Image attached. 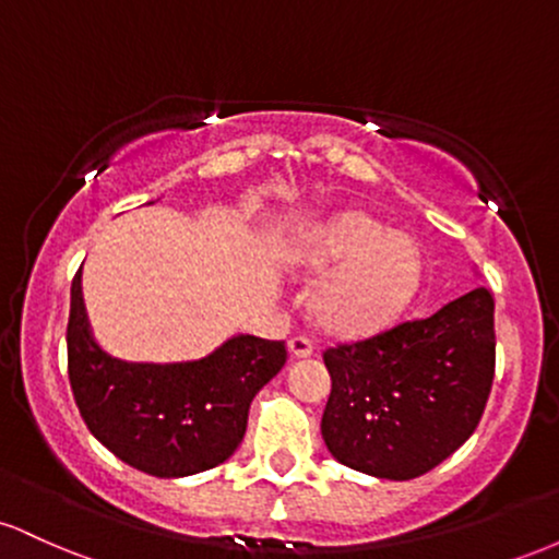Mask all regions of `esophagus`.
I'll return each mask as SVG.
<instances>
[{"instance_id":"34e87169","label":"esophagus","mask_w":559,"mask_h":559,"mask_svg":"<svg viewBox=\"0 0 559 559\" xmlns=\"http://www.w3.org/2000/svg\"><path fill=\"white\" fill-rule=\"evenodd\" d=\"M312 349H316V346H312V342L307 336L288 338V352H292L294 357H310Z\"/></svg>"}]
</instances>
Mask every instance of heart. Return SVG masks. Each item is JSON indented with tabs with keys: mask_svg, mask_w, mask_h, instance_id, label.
<instances>
[{
	"mask_svg": "<svg viewBox=\"0 0 559 559\" xmlns=\"http://www.w3.org/2000/svg\"><path fill=\"white\" fill-rule=\"evenodd\" d=\"M286 262L301 273H325L312 310L338 336H365L389 325L423 278L418 241L357 210L301 228L288 243Z\"/></svg>",
	"mask_w": 559,
	"mask_h": 559,
	"instance_id": "heart-1",
	"label": "heart"
}]
</instances>
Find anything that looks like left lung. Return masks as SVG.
<instances>
[{
    "mask_svg": "<svg viewBox=\"0 0 559 559\" xmlns=\"http://www.w3.org/2000/svg\"><path fill=\"white\" fill-rule=\"evenodd\" d=\"M493 297L473 288L433 316L323 352L331 373L320 431L352 471L409 480L476 431L493 381Z\"/></svg>",
    "mask_w": 559,
    "mask_h": 559,
    "instance_id": "obj_1",
    "label": "left lung"
}]
</instances>
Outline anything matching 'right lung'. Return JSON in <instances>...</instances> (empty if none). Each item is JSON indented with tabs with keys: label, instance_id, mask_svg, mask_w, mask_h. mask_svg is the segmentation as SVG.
Returning a JSON list of instances; mask_svg holds the SVG:
<instances>
[{
	"label": "right lung",
	"instance_id": "right-lung-1",
	"mask_svg": "<svg viewBox=\"0 0 559 559\" xmlns=\"http://www.w3.org/2000/svg\"><path fill=\"white\" fill-rule=\"evenodd\" d=\"M284 342L234 336L194 362H126L94 342L70 286L68 378L81 418L115 457L157 478L226 463L247 431L254 394L284 368Z\"/></svg>",
	"mask_w": 559,
	"mask_h": 559
}]
</instances>
